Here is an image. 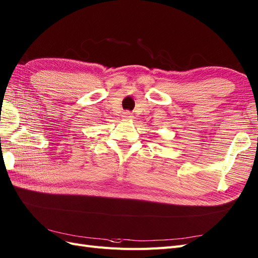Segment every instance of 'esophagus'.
Here are the masks:
<instances>
[{
    "instance_id": "34e87169",
    "label": "esophagus",
    "mask_w": 258,
    "mask_h": 258,
    "mask_svg": "<svg viewBox=\"0 0 258 258\" xmlns=\"http://www.w3.org/2000/svg\"><path fill=\"white\" fill-rule=\"evenodd\" d=\"M123 117L127 119H131L132 117H134V115H132L129 111H126V112H123Z\"/></svg>"
}]
</instances>
